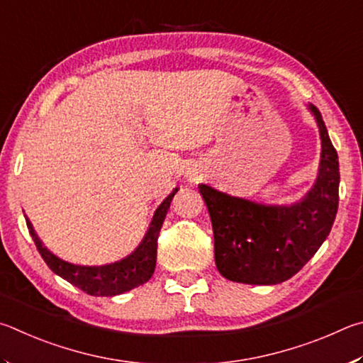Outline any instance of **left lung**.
I'll list each match as a JSON object with an SVG mask.
<instances>
[{
    "mask_svg": "<svg viewBox=\"0 0 363 363\" xmlns=\"http://www.w3.org/2000/svg\"><path fill=\"white\" fill-rule=\"evenodd\" d=\"M308 110L319 127L320 162L313 188L287 206L236 198L198 185L212 220L215 264L228 281L276 285L294 277L332 230L338 211L340 165L320 111Z\"/></svg>",
    "mask_w": 363,
    "mask_h": 363,
    "instance_id": "8db88e82",
    "label": "left lung"
}]
</instances>
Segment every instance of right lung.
<instances>
[{"instance_id":"obj_1","label":"right lung","mask_w":363,"mask_h":363,"mask_svg":"<svg viewBox=\"0 0 363 363\" xmlns=\"http://www.w3.org/2000/svg\"><path fill=\"white\" fill-rule=\"evenodd\" d=\"M178 188H174L167 198H165L159 207L156 208L152 220L150 223L148 231L145 233L142 242L137 245V249L129 255L118 259V262L100 264V266H84L65 262V259L54 255L48 247L36 236V233L27 218V226L35 240V245L44 262L55 272L57 276L65 279L67 282L76 285L86 294L92 296H114L121 295L124 291L138 287L148 282L152 272L156 268V253H157V238L161 226L164 223L165 215L170 207V202L174 199Z\"/></svg>"}]
</instances>
